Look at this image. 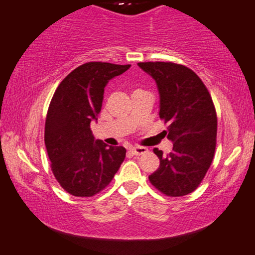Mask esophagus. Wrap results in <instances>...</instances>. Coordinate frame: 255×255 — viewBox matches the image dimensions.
I'll use <instances>...</instances> for the list:
<instances>
[{
    "label": "esophagus",
    "mask_w": 255,
    "mask_h": 255,
    "mask_svg": "<svg viewBox=\"0 0 255 255\" xmlns=\"http://www.w3.org/2000/svg\"><path fill=\"white\" fill-rule=\"evenodd\" d=\"M130 152L135 155H140V154L146 153L147 149L144 146H132V147H130Z\"/></svg>",
    "instance_id": "1"
}]
</instances>
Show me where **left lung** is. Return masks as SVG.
Wrapping results in <instances>:
<instances>
[{
	"label": "left lung",
	"instance_id": "obj_1",
	"mask_svg": "<svg viewBox=\"0 0 255 255\" xmlns=\"http://www.w3.org/2000/svg\"><path fill=\"white\" fill-rule=\"evenodd\" d=\"M137 65L157 83L159 117L169 123L166 134L173 142L167 155L153 149L160 165L149 180L167 196H185L200 184L214 157L218 119L212 97L187 66L165 62Z\"/></svg>",
	"mask_w": 255,
	"mask_h": 255
}]
</instances>
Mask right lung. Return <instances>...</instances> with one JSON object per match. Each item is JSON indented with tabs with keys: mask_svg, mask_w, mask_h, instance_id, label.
<instances>
[{
	"mask_svg": "<svg viewBox=\"0 0 255 255\" xmlns=\"http://www.w3.org/2000/svg\"><path fill=\"white\" fill-rule=\"evenodd\" d=\"M130 65L89 62L60 82L49 105L44 143L51 170L62 188L75 197H91L108 187L126 157L124 146L94 137L104 88Z\"/></svg>",
	"mask_w": 255,
	"mask_h": 255,
	"instance_id": "add662e5",
	"label": "right lung"
}]
</instances>
